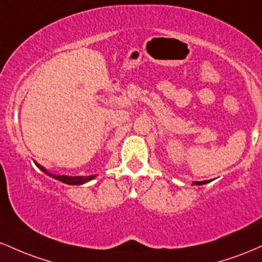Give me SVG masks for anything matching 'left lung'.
<instances>
[{
	"label": "left lung",
	"mask_w": 262,
	"mask_h": 262,
	"mask_svg": "<svg viewBox=\"0 0 262 262\" xmlns=\"http://www.w3.org/2000/svg\"><path fill=\"white\" fill-rule=\"evenodd\" d=\"M209 181H194L193 183H192V185H198V186H201V185H204V183H208Z\"/></svg>",
	"instance_id": "8db88e82"
}]
</instances>
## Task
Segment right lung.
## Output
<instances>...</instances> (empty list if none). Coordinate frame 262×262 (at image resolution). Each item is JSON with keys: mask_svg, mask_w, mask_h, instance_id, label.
<instances>
[{"mask_svg": "<svg viewBox=\"0 0 262 262\" xmlns=\"http://www.w3.org/2000/svg\"><path fill=\"white\" fill-rule=\"evenodd\" d=\"M34 164L37 165V167L39 170H41L45 175L53 177V179L58 180V181L62 182V183H66V185H83V183L91 181V180L95 179L97 175H91V176H68V175H55V173L50 172V171H48L45 169L44 166H41L40 164H38L37 161H34Z\"/></svg>", "mask_w": 262, "mask_h": 262, "instance_id": "right-lung-1", "label": "right lung"}]
</instances>
